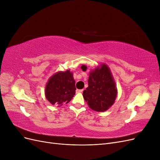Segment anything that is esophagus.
<instances>
[{
	"label": "esophagus",
	"mask_w": 160,
	"mask_h": 160,
	"mask_svg": "<svg viewBox=\"0 0 160 160\" xmlns=\"http://www.w3.org/2000/svg\"><path fill=\"white\" fill-rule=\"evenodd\" d=\"M83 91V89H77L76 92L77 93H82Z\"/></svg>",
	"instance_id": "1"
}]
</instances>
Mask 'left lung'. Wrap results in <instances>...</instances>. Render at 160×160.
<instances>
[{"instance_id":"1","label":"left lung","mask_w":160,"mask_h":160,"mask_svg":"<svg viewBox=\"0 0 160 160\" xmlns=\"http://www.w3.org/2000/svg\"><path fill=\"white\" fill-rule=\"evenodd\" d=\"M82 67L87 69L85 65ZM83 95L89 107L99 112L108 110L113 104L117 88L109 67L105 64L90 72L88 88L84 90Z\"/></svg>"}]
</instances>
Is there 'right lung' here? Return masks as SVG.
<instances>
[{
  "label": "right lung",
  "mask_w": 160,
  "mask_h": 160,
  "mask_svg": "<svg viewBox=\"0 0 160 160\" xmlns=\"http://www.w3.org/2000/svg\"><path fill=\"white\" fill-rule=\"evenodd\" d=\"M75 81L72 73L67 70L59 72L49 79L45 88L47 99L52 104L68 103L75 94Z\"/></svg>",
  "instance_id": "obj_1"
}]
</instances>
